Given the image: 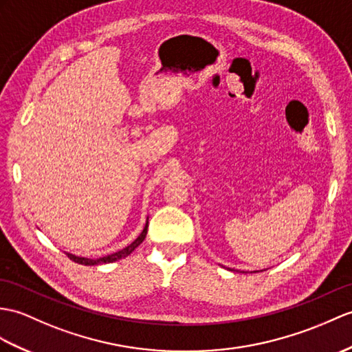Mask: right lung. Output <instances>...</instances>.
<instances>
[{
  "instance_id": "add662e5",
  "label": "right lung",
  "mask_w": 352,
  "mask_h": 352,
  "mask_svg": "<svg viewBox=\"0 0 352 352\" xmlns=\"http://www.w3.org/2000/svg\"><path fill=\"white\" fill-rule=\"evenodd\" d=\"M146 230H148V219H146V223H145V226H144L142 232L138 235V239H136L135 241L130 243L129 246H126L124 249H121V250H118V252H116V253H111V255H106V256H102V258H96V259H94V258L76 256V255H73V253H67V256H69L72 261H75V263L82 264V265H100V264L116 263V261H118V259H122V258L129 256L130 253H132V252L139 246V244H141V243L145 240Z\"/></svg>"
}]
</instances>
